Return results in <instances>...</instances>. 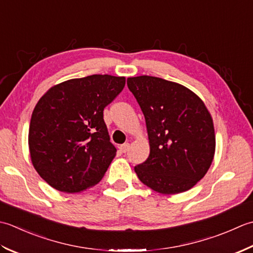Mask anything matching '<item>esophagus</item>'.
<instances>
[{"instance_id": "34e87169", "label": "esophagus", "mask_w": 253, "mask_h": 253, "mask_svg": "<svg viewBox=\"0 0 253 253\" xmlns=\"http://www.w3.org/2000/svg\"><path fill=\"white\" fill-rule=\"evenodd\" d=\"M128 147H130V144L125 143V144H122V145H120L119 148L122 153H126L128 151Z\"/></svg>"}]
</instances>
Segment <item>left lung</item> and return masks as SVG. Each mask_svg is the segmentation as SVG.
Listing matches in <instances>:
<instances>
[{
    "label": "left lung",
    "instance_id": "left-lung-1",
    "mask_svg": "<svg viewBox=\"0 0 253 253\" xmlns=\"http://www.w3.org/2000/svg\"><path fill=\"white\" fill-rule=\"evenodd\" d=\"M127 87L145 117L149 156L136 165L138 179L163 194L184 192L213 162L215 132L204 102L180 84L154 76L130 77Z\"/></svg>",
    "mask_w": 253,
    "mask_h": 253
}]
</instances>
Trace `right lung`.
<instances>
[{
  "mask_svg": "<svg viewBox=\"0 0 253 253\" xmlns=\"http://www.w3.org/2000/svg\"><path fill=\"white\" fill-rule=\"evenodd\" d=\"M125 85V77L95 74L63 82L40 98L28 143L35 169L51 187L76 193L104 177L117 153L104 109Z\"/></svg>",
  "mask_w": 253,
  "mask_h": 253,
  "instance_id": "1",
  "label": "right lung"
}]
</instances>
